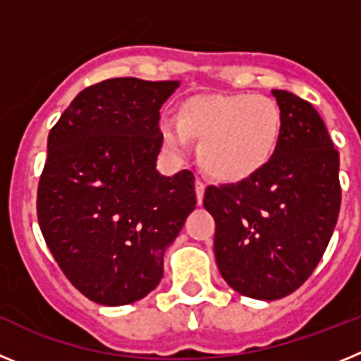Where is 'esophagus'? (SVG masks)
Returning <instances> with one entry per match:
<instances>
[{"label": "esophagus", "instance_id": "esophagus-1", "mask_svg": "<svg viewBox=\"0 0 361 361\" xmlns=\"http://www.w3.org/2000/svg\"><path fill=\"white\" fill-rule=\"evenodd\" d=\"M204 190H206V184H204L202 180H197V183H195V193H197V202H199V204H202Z\"/></svg>", "mask_w": 361, "mask_h": 361}]
</instances>
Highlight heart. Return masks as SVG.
I'll use <instances>...</instances> for the list:
<instances>
[{
    "label": "heart",
    "mask_w": 361,
    "mask_h": 361,
    "mask_svg": "<svg viewBox=\"0 0 361 361\" xmlns=\"http://www.w3.org/2000/svg\"><path fill=\"white\" fill-rule=\"evenodd\" d=\"M283 130L275 99L255 94L193 95L178 108V119L161 123L162 141L186 155L190 137L200 141L199 161L222 183H240L273 159Z\"/></svg>",
    "instance_id": "obj_1"
}]
</instances>
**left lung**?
<instances>
[{
    "label": "left lung",
    "mask_w": 361,
    "mask_h": 361,
    "mask_svg": "<svg viewBox=\"0 0 361 361\" xmlns=\"http://www.w3.org/2000/svg\"><path fill=\"white\" fill-rule=\"evenodd\" d=\"M283 130L262 170L237 184L208 186L204 208L215 219L216 266L229 288L279 300L311 276L336 226L340 155L311 103L273 90Z\"/></svg>",
    "instance_id": "8db88e82"
}]
</instances>
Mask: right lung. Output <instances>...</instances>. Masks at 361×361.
<instances>
[{
    "instance_id": "right-lung-1",
    "label": "right lung",
    "mask_w": 361,
    "mask_h": 361,
    "mask_svg": "<svg viewBox=\"0 0 361 361\" xmlns=\"http://www.w3.org/2000/svg\"><path fill=\"white\" fill-rule=\"evenodd\" d=\"M178 81L106 79L79 92L49 133L37 220L66 279L101 305L145 298L195 209V177L155 170L159 110Z\"/></svg>"
}]
</instances>
